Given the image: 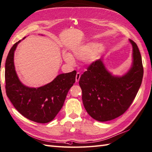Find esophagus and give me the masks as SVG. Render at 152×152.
<instances>
[{"mask_svg": "<svg viewBox=\"0 0 152 152\" xmlns=\"http://www.w3.org/2000/svg\"><path fill=\"white\" fill-rule=\"evenodd\" d=\"M80 77H81V74L80 72H77L76 76V82H79Z\"/></svg>", "mask_w": 152, "mask_h": 152, "instance_id": "34e87169", "label": "esophagus"}]
</instances>
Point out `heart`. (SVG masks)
I'll list each match as a JSON object with an SVG mask.
<instances>
[{
  "instance_id": "1",
  "label": "heart",
  "mask_w": 152,
  "mask_h": 152,
  "mask_svg": "<svg viewBox=\"0 0 152 152\" xmlns=\"http://www.w3.org/2000/svg\"><path fill=\"white\" fill-rule=\"evenodd\" d=\"M106 50L104 44L89 42L72 49L73 56L79 60L86 59L88 63H93L99 59ZM63 58L69 64L75 63V59L69 52L63 53Z\"/></svg>"
}]
</instances>
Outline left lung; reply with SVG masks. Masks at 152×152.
Masks as SVG:
<instances>
[{
	"mask_svg": "<svg viewBox=\"0 0 152 152\" xmlns=\"http://www.w3.org/2000/svg\"><path fill=\"white\" fill-rule=\"evenodd\" d=\"M129 42L133 48V61L124 75H113L100 59L80 77L83 105L96 121L106 122L124 114L138 93L144 72L142 58L137 44L131 39Z\"/></svg>",
	"mask_w": 152,
	"mask_h": 152,
	"instance_id": "8db88e82",
	"label": "left lung"
}]
</instances>
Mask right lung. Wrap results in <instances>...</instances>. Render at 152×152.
<instances>
[{"label":"right lung","instance_id":"add662e5","mask_svg":"<svg viewBox=\"0 0 152 152\" xmlns=\"http://www.w3.org/2000/svg\"><path fill=\"white\" fill-rule=\"evenodd\" d=\"M20 42V40L13 45L6 58L7 96L24 117L37 123H48L62 108L66 94L75 83L76 71L59 75L52 82L42 87L34 88L24 86L17 75L13 61L14 52Z\"/></svg>","mask_w":152,"mask_h":152}]
</instances>
